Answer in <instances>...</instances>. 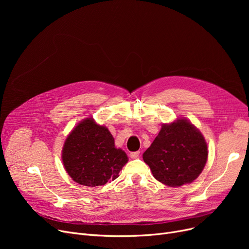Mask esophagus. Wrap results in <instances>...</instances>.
I'll list each match as a JSON object with an SVG mask.
<instances>
[{
  "instance_id": "34e87169",
  "label": "esophagus",
  "mask_w": 249,
  "mask_h": 249,
  "mask_svg": "<svg viewBox=\"0 0 249 249\" xmlns=\"http://www.w3.org/2000/svg\"><path fill=\"white\" fill-rule=\"evenodd\" d=\"M139 154H140V152H139V151H134V152H131V153H130V158L133 159V160H135V159L139 158Z\"/></svg>"
}]
</instances>
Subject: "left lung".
I'll return each mask as SVG.
<instances>
[{
  "instance_id": "8db88e82",
  "label": "left lung",
  "mask_w": 249,
  "mask_h": 249,
  "mask_svg": "<svg viewBox=\"0 0 249 249\" xmlns=\"http://www.w3.org/2000/svg\"><path fill=\"white\" fill-rule=\"evenodd\" d=\"M208 159L207 142L200 130L186 118L163 124L143 160L153 177L168 187L191 184L205 167Z\"/></svg>"
}]
</instances>
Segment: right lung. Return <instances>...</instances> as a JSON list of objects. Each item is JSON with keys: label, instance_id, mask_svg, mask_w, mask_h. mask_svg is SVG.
<instances>
[{"label": "right lung", "instance_id": "right-lung-1", "mask_svg": "<svg viewBox=\"0 0 249 249\" xmlns=\"http://www.w3.org/2000/svg\"><path fill=\"white\" fill-rule=\"evenodd\" d=\"M61 159L69 176L86 187L103 186L119 176L128 156L115 141L107 127L93 118L78 123L64 141Z\"/></svg>", "mask_w": 249, "mask_h": 249}]
</instances>
